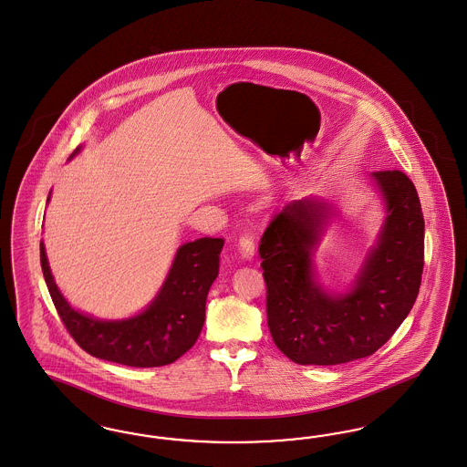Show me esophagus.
<instances>
[{
    "label": "esophagus",
    "mask_w": 467,
    "mask_h": 467,
    "mask_svg": "<svg viewBox=\"0 0 467 467\" xmlns=\"http://www.w3.org/2000/svg\"><path fill=\"white\" fill-rule=\"evenodd\" d=\"M239 253L243 256L244 260H253L254 256V241L251 235H243L241 241H239Z\"/></svg>",
    "instance_id": "obj_1"
}]
</instances>
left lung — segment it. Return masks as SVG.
<instances>
[{"instance_id":"8db88e82","label":"left lung","mask_w":467,"mask_h":467,"mask_svg":"<svg viewBox=\"0 0 467 467\" xmlns=\"http://www.w3.org/2000/svg\"><path fill=\"white\" fill-rule=\"evenodd\" d=\"M384 223L344 293L321 285L316 251L335 218L319 197L293 201L260 243L266 317L279 350L298 365H342L371 356L406 319L424 268V216L417 190L401 171L371 174Z\"/></svg>"}]
</instances>
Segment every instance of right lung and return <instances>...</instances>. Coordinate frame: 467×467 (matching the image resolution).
<instances>
[{"label":"right lung","instance_id":"obj_1","mask_svg":"<svg viewBox=\"0 0 467 467\" xmlns=\"http://www.w3.org/2000/svg\"><path fill=\"white\" fill-rule=\"evenodd\" d=\"M78 151L80 148L71 159ZM223 244V239L202 237L180 245L157 296L127 319H98L73 308L54 281L43 241L41 270L62 323L85 352L119 365L153 368L174 363L197 342L205 321L207 293L220 272Z\"/></svg>","mask_w":467,"mask_h":467}]
</instances>
